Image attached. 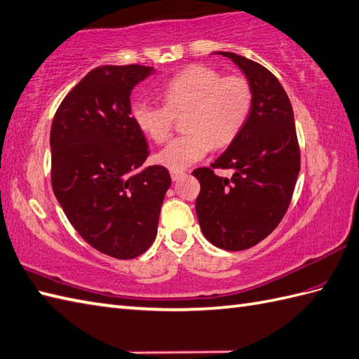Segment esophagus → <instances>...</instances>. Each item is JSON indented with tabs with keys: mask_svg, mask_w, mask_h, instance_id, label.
<instances>
[{
	"mask_svg": "<svg viewBox=\"0 0 359 359\" xmlns=\"http://www.w3.org/2000/svg\"><path fill=\"white\" fill-rule=\"evenodd\" d=\"M170 177H172V181H180L181 178L186 177V173L184 172H172Z\"/></svg>",
	"mask_w": 359,
	"mask_h": 359,
	"instance_id": "1",
	"label": "esophagus"
}]
</instances>
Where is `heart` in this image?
<instances>
[{
  "label": "heart",
  "instance_id": "obj_1",
  "mask_svg": "<svg viewBox=\"0 0 359 359\" xmlns=\"http://www.w3.org/2000/svg\"><path fill=\"white\" fill-rule=\"evenodd\" d=\"M164 106L137 100L130 106L133 124L163 142L170 135L173 116L182 118L186 133L173 138L155 155V161L172 172H182L203 159L213 147L230 144L250 115L253 93L247 79L222 76L207 66L180 72L163 87Z\"/></svg>",
  "mask_w": 359,
  "mask_h": 359
}]
</instances>
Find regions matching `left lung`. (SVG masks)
Wrapping results in <instances>:
<instances>
[{
	"instance_id": "obj_1",
	"label": "left lung",
	"mask_w": 359,
	"mask_h": 359,
	"mask_svg": "<svg viewBox=\"0 0 359 359\" xmlns=\"http://www.w3.org/2000/svg\"><path fill=\"white\" fill-rule=\"evenodd\" d=\"M232 60L253 93L250 115L215 159L194 177L201 184L195 209L205 240L219 249L238 252L264 240L287 212L299 173V147L293 109L272 72L232 52H215ZM213 168H232V179Z\"/></svg>"
}]
</instances>
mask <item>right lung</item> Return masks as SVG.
<instances>
[{"instance_id": "add662e5", "label": "right lung", "mask_w": 359, "mask_h": 359, "mask_svg": "<svg viewBox=\"0 0 359 359\" xmlns=\"http://www.w3.org/2000/svg\"><path fill=\"white\" fill-rule=\"evenodd\" d=\"M154 72L138 65L90 70L52 123L53 194L83 240L118 259L152 245L172 184L165 167L142 169L147 141L130 116L133 87Z\"/></svg>"}]
</instances>
